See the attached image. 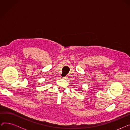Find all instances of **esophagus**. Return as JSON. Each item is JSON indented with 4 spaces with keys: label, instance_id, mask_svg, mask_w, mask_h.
<instances>
[{
    "label": "esophagus",
    "instance_id": "obj_1",
    "mask_svg": "<svg viewBox=\"0 0 130 130\" xmlns=\"http://www.w3.org/2000/svg\"><path fill=\"white\" fill-rule=\"evenodd\" d=\"M63 78L66 79H67V78H68V77H67V76H66V77H63Z\"/></svg>",
    "mask_w": 130,
    "mask_h": 130
}]
</instances>
